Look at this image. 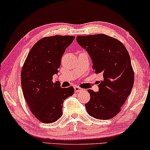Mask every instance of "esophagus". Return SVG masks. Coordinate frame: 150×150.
Listing matches in <instances>:
<instances>
[{
	"instance_id": "1",
	"label": "esophagus",
	"mask_w": 150,
	"mask_h": 150,
	"mask_svg": "<svg viewBox=\"0 0 150 150\" xmlns=\"http://www.w3.org/2000/svg\"><path fill=\"white\" fill-rule=\"evenodd\" d=\"M83 89H81V87H78V86H75L74 87V91L76 93H78V92H80V91H83Z\"/></svg>"
}]
</instances>
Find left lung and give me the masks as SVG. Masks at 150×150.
Returning <instances> with one entry per match:
<instances>
[{"instance_id": "1", "label": "left lung", "mask_w": 150, "mask_h": 150, "mask_svg": "<svg viewBox=\"0 0 150 150\" xmlns=\"http://www.w3.org/2000/svg\"><path fill=\"white\" fill-rule=\"evenodd\" d=\"M76 42L87 51L95 73L103 76L98 92L88 90L90 100L86 110L98 120H110L120 112L134 84L129 53L122 42L104 34L79 35Z\"/></svg>"}]
</instances>
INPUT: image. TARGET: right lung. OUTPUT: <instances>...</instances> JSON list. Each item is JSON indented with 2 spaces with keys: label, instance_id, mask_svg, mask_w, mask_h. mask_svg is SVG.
Returning a JSON list of instances; mask_svg holds the SVG:
<instances>
[{
  "label": "right lung",
  "instance_id": "1",
  "mask_svg": "<svg viewBox=\"0 0 150 150\" xmlns=\"http://www.w3.org/2000/svg\"><path fill=\"white\" fill-rule=\"evenodd\" d=\"M74 36L54 35L42 38L30 49L21 72L24 99L32 113L40 122L51 124L62 116L63 103L74 93L73 87L61 88L52 82L59 72L65 49Z\"/></svg>",
  "mask_w": 150,
  "mask_h": 150
}]
</instances>
